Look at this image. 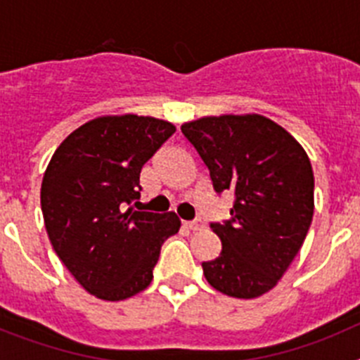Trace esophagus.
Listing matches in <instances>:
<instances>
[{
  "label": "esophagus",
  "instance_id": "1",
  "mask_svg": "<svg viewBox=\"0 0 360 360\" xmlns=\"http://www.w3.org/2000/svg\"><path fill=\"white\" fill-rule=\"evenodd\" d=\"M184 227L189 229V231H200L203 227L202 219H195V221H184Z\"/></svg>",
  "mask_w": 360,
  "mask_h": 360
}]
</instances>
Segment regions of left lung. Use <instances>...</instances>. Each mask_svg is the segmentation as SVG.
Masks as SVG:
<instances>
[{
    "mask_svg": "<svg viewBox=\"0 0 360 360\" xmlns=\"http://www.w3.org/2000/svg\"><path fill=\"white\" fill-rule=\"evenodd\" d=\"M182 133L216 193L236 198L231 219L211 224L221 252L202 263L203 276L225 295L259 297L278 285L310 229V158L287 129L257 113L202 117L182 124Z\"/></svg>",
    "mask_w": 360,
    "mask_h": 360,
    "instance_id": "left-lung-1",
    "label": "left lung"
}]
</instances>
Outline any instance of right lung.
I'll list each match as a JSON object with an SVG mask.
<instances>
[{
    "label": "right lung",
    "instance_id": "obj_1",
    "mask_svg": "<svg viewBox=\"0 0 360 360\" xmlns=\"http://www.w3.org/2000/svg\"><path fill=\"white\" fill-rule=\"evenodd\" d=\"M174 131L155 117H97L66 136L44 171L50 243L95 297L122 301L148 288L162 243L180 229L174 212L126 209L141 198L142 165Z\"/></svg>",
    "mask_w": 360,
    "mask_h": 360
}]
</instances>
